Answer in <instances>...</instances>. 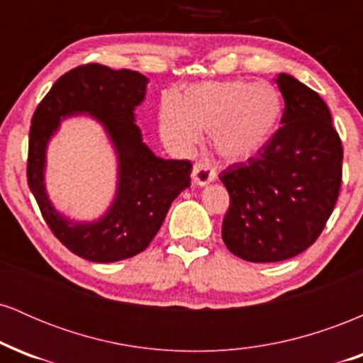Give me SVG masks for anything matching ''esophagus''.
Returning a JSON list of instances; mask_svg holds the SVG:
<instances>
[{
    "label": "esophagus",
    "instance_id": "1",
    "mask_svg": "<svg viewBox=\"0 0 363 363\" xmlns=\"http://www.w3.org/2000/svg\"><path fill=\"white\" fill-rule=\"evenodd\" d=\"M216 179L215 169L208 162H196L193 167V182L196 186H206Z\"/></svg>",
    "mask_w": 363,
    "mask_h": 363
}]
</instances>
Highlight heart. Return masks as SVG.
Instances as JSON below:
<instances>
[{"label":"heart","instance_id":"heart-1","mask_svg":"<svg viewBox=\"0 0 363 363\" xmlns=\"http://www.w3.org/2000/svg\"><path fill=\"white\" fill-rule=\"evenodd\" d=\"M281 114V95L269 83L206 82L186 89L179 101L165 97L158 111V129L177 152H189L201 131H210L216 155L242 162L273 140Z\"/></svg>","mask_w":363,"mask_h":363}]
</instances>
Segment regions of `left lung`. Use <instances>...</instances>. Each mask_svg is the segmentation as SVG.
Here are the masks:
<instances>
[{
	"mask_svg": "<svg viewBox=\"0 0 363 363\" xmlns=\"http://www.w3.org/2000/svg\"><path fill=\"white\" fill-rule=\"evenodd\" d=\"M277 85L283 126L256 157L220 174L230 194L222 239L251 262L290 259L311 247L341 186L343 148L328 106L291 74H278Z\"/></svg>",
	"mask_w": 363,
	"mask_h": 363,
	"instance_id": "left-lung-1",
	"label": "left lung"
}]
</instances>
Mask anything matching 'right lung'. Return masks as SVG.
Returning a JSON list of instances; mask_svg holds the SVG:
<instances>
[{
  "label": "right lung",
  "mask_w": 363,
  "mask_h": 363,
  "mask_svg": "<svg viewBox=\"0 0 363 363\" xmlns=\"http://www.w3.org/2000/svg\"><path fill=\"white\" fill-rule=\"evenodd\" d=\"M147 85L148 78L131 69L78 66L54 83L32 118L28 187L52 234L83 259L114 262L145 251L174 199L191 186V162L157 157L143 141L135 111L145 101ZM73 115H89L101 124L118 162L115 198L90 223L57 211L45 189L48 143L62 121Z\"/></svg>",
  "instance_id": "add662e5"
}]
</instances>
